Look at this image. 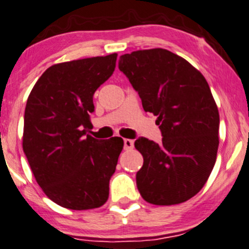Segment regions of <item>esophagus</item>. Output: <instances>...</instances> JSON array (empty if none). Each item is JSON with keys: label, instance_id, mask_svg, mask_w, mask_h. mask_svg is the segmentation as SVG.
<instances>
[{"label": "esophagus", "instance_id": "1", "mask_svg": "<svg viewBox=\"0 0 249 249\" xmlns=\"http://www.w3.org/2000/svg\"><path fill=\"white\" fill-rule=\"evenodd\" d=\"M124 149H132L134 147V141L130 140V139H124Z\"/></svg>", "mask_w": 249, "mask_h": 249}]
</instances>
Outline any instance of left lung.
Returning a JSON list of instances; mask_svg holds the SVG:
<instances>
[{
	"label": "left lung",
	"instance_id": "obj_1",
	"mask_svg": "<svg viewBox=\"0 0 249 249\" xmlns=\"http://www.w3.org/2000/svg\"><path fill=\"white\" fill-rule=\"evenodd\" d=\"M119 69L143 110L158 116L162 135L161 143L135 140L143 157L139 192L151 204L185 202L207 183L217 156L220 115L209 84L189 61L164 49L121 55Z\"/></svg>",
	"mask_w": 249,
	"mask_h": 249
}]
</instances>
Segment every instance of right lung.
<instances>
[{
    "label": "right lung",
    "mask_w": 249,
    "mask_h": 249,
    "mask_svg": "<svg viewBox=\"0 0 249 249\" xmlns=\"http://www.w3.org/2000/svg\"><path fill=\"white\" fill-rule=\"evenodd\" d=\"M116 53L52 65L36 83L25 109L22 147L36 183L71 210L102 207L124 148L121 138L88 134L93 93L113 74Z\"/></svg>",
    "instance_id": "1"
}]
</instances>
